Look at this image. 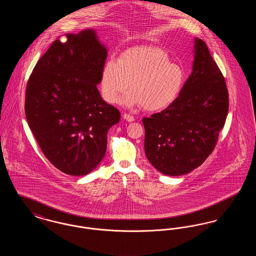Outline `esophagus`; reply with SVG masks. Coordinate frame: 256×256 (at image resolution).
Listing matches in <instances>:
<instances>
[{
	"label": "esophagus",
	"mask_w": 256,
	"mask_h": 256,
	"mask_svg": "<svg viewBox=\"0 0 256 256\" xmlns=\"http://www.w3.org/2000/svg\"><path fill=\"white\" fill-rule=\"evenodd\" d=\"M122 118H124L126 121H128V122H134V116H132V115L128 114V113H124V114L122 115Z\"/></svg>",
	"instance_id": "34e87169"
}]
</instances>
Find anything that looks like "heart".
I'll list each match as a JSON object with an SVG mask.
<instances>
[{
    "label": "heart",
    "mask_w": 256,
    "mask_h": 256,
    "mask_svg": "<svg viewBox=\"0 0 256 256\" xmlns=\"http://www.w3.org/2000/svg\"><path fill=\"white\" fill-rule=\"evenodd\" d=\"M183 82L182 69L170 62L165 50L134 47L121 54L118 61L111 58L104 63L100 89L104 98L115 104L130 86L132 91L124 98L126 106L159 111L174 102Z\"/></svg>",
    "instance_id": "obj_1"
}]
</instances>
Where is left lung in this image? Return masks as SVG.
<instances>
[{"mask_svg":"<svg viewBox=\"0 0 256 256\" xmlns=\"http://www.w3.org/2000/svg\"><path fill=\"white\" fill-rule=\"evenodd\" d=\"M193 71L178 97L166 110L143 118L145 154L167 176H182L211 154L224 126L228 92L206 44L195 39Z\"/></svg>","mask_w":256,"mask_h":256,"instance_id":"obj_1","label":"left lung"}]
</instances>
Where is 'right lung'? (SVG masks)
Here are the masks:
<instances>
[{"label":"right lung","mask_w":256,"mask_h":256,"mask_svg":"<svg viewBox=\"0 0 256 256\" xmlns=\"http://www.w3.org/2000/svg\"><path fill=\"white\" fill-rule=\"evenodd\" d=\"M54 41L30 74L24 100L28 126L58 170L84 176L104 158L108 132L120 111L98 90L108 56L94 30Z\"/></svg>","instance_id":"right-lung-1"}]
</instances>
